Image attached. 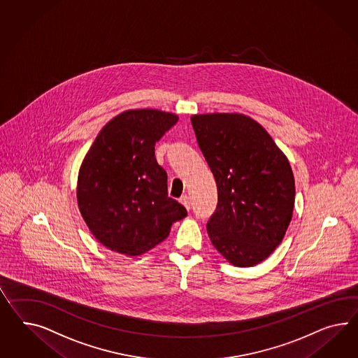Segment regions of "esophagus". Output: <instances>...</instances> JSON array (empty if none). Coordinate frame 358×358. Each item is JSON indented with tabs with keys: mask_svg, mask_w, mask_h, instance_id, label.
Instances as JSON below:
<instances>
[{
	"mask_svg": "<svg viewBox=\"0 0 358 358\" xmlns=\"http://www.w3.org/2000/svg\"><path fill=\"white\" fill-rule=\"evenodd\" d=\"M180 203L184 204L185 207H186V210H190V198H189L187 195H182V196L180 198Z\"/></svg>",
	"mask_w": 358,
	"mask_h": 358,
	"instance_id": "1",
	"label": "esophagus"
}]
</instances>
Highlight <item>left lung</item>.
Segmentation results:
<instances>
[{
  "label": "left lung",
  "mask_w": 358,
  "mask_h": 358,
  "mask_svg": "<svg viewBox=\"0 0 358 358\" xmlns=\"http://www.w3.org/2000/svg\"><path fill=\"white\" fill-rule=\"evenodd\" d=\"M192 125L217 186L208 237L234 266H255L280 245L292 220L296 189L289 162L245 115H195Z\"/></svg>",
  "instance_id": "obj_1"
}]
</instances>
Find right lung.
<instances>
[{"instance_id": "1", "label": "right lung", "mask_w": 358, "mask_h": 358, "mask_svg": "<svg viewBox=\"0 0 358 358\" xmlns=\"http://www.w3.org/2000/svg\"><path fill=\"white\" fill-rule=\"evenodd\" d=\"M177 121L178 116L157 109L122 112L100 130L82 162L79 211L97 241L112 252H148L187 215L168 196V176L155 157L156 142Z\"/></svg>"}]
</instances>
